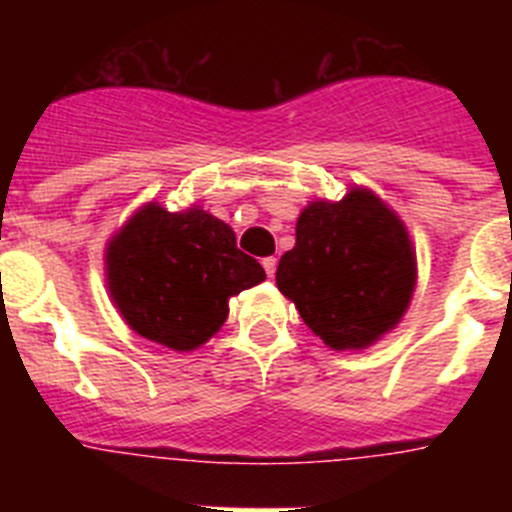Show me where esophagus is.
<instances>
[{"label": "esophagus", "mask_w": 512, "mask_h": 512, "mask_svg": "<svg viewBox=\"0 0 512 512\" xmlns=\"http://www.w3.org/2000/svg\"><path fill=\"white\" fill-rule=\"evenodd\" d=\"M261 264H264V271L269 274V277H274V274H277V259H274V256H266Z\"/></svg>", "instance_id": "obj_1"}]
</instances>
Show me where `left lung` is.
<instances>
[{
	"mask_svg": "<svg viewBox=\"0 0 512 512\" xmlns=\"http://www.w3.org/2000/svg\"><path fill=\"white\" fill-rule=\"evenodd\" d=\"M297 243L279 259L277 287L333 351H364L397 328L418 282L408 225L382 197L351 187L307 202Z\"/></svg>",
	"mask_w": 512,
	"mask_h": 512,
	"instance_id": "1",
	"label": "left lung"
}]
</instances>
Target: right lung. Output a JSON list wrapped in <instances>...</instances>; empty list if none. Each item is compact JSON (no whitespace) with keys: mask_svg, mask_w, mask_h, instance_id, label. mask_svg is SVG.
I'll return each instance as SVG.
<instances>
[{"mask_svg":"<svg viewBox=\"0 0 512 512\" xmlns=\"http://www.w3.org/2000/svg\"><path fill=\"white\" fill-rule=\"evenodd\" d=\"M266 279L235 233L200 205L143 207L104 248V282L122 320L171 351L205 346L228 320V300Z\"/></svg>","mask_w":512,"mask_h":512,"instance_id":"obj_1","label":"right lung"}]
</instances>
